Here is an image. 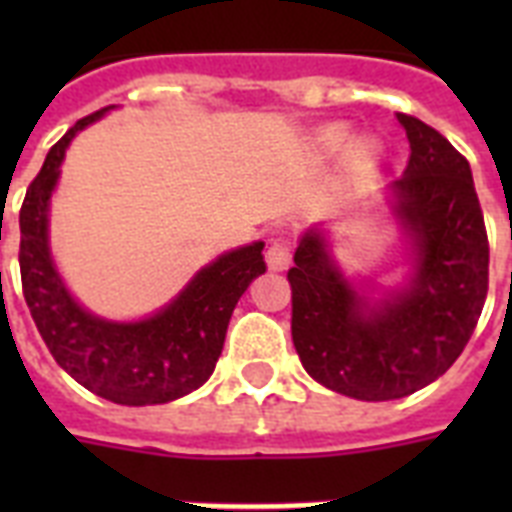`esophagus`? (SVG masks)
<instances>
[{"mask_svg": "<svg viewBox=\"0 0 512 512\" xmlns=\"http://www.w3.org/2000/svg\"><path fill=\"white\" fill-rule=\"evenodd\" d=\"M265 263L271 271H287L289 263H292V247H289L287 236H276L268 244V252H265Z\"/></svg>", "mask_w": 512, "mask_h": 512, "instance_id": "esophagus-1", "label": "esophagus"}]
</instances>
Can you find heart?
Here are the masks:
<instances>
[{
	"label": "heart",
	"mask_w": 512,
	"mask_h": 512,
	"mask_svg": "<svg viewBox=\"0 0 512 512\" xmlns=\"http://www.w3.org/2000/svg\"><path fill=\"white\" fill-rule=\"evenodd\" d=\"M342 140H345V127L342 124H327V127H321L316 132V146L321 151H327V154L337 151L342 146ZM369 159H372V146L366 140H350L348 148H345V162L353 164V167H361Z\"/></svg>",
	"instance_id": "heart-1"
}]
</instances>
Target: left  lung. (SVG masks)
Returning a JSON list of instances; mask_svg holds the SVG:
<instances>
[{
    "label": "left lung",
    "mask_w": 512,
    "mask_h": 512,
    "mask_svg": "<svg viewBox=\"0 0 512 512\" xmlns=\"http://www.w3.org/2000/svg\"><path fill=\"white\" fill-rule=\"evenodd\" d=\"M409 164L390 185L412 239L404 289L369 300L340 273L319 228L295 252L292 340L305 372L358 401H393L438 380L478 324L489 289V239L468 159L438 130L398 114Z\"/></svg>",
    "instance_id": "1"
}]
</instances>
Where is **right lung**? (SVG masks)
I'll list each match as a JSON object with an SVG mask.
<instances>
[{
    "mask_svg": "<svg viewBox=\"0 0 512 512\" xmlns=\"http://www.w3.org/2000/svg\"><path fill=\"white\" fill-rule=\"evenodd\" d=\"M114 108V106H108ZM108 108L84 116L50 148L20 207L23 297L52 358L95 396L114 404H167L201 388L215 372L239 297L265 273L263 241L204 265L151 319L106 321L84 311L60 281L47 244V209L68 143Z\"/></svg>",
    "mask_w": 512,
    "mask_h": 512,
    "instance_id": "1",
    "label": "right lung"
}]
</instances>
